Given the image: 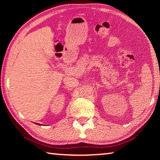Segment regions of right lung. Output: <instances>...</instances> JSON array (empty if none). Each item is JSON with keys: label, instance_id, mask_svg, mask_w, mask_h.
<instances>
[{"label": "right lung", "instance_id": "add662e5", "mask_svg": "<svg viewBox=\"0 0 160 160\" xmlns=\"http://www.w3.org/2000/svg\"><path fill=\"white\" fill-rule=\"evenodd\" d=\"M36 124H39V125H41V124H39V123H36Z\"/></svg>", "mask_w": 160, "mask_h": 160}]
</instances>
